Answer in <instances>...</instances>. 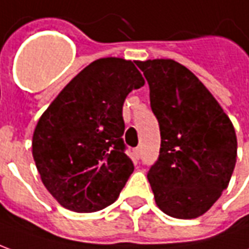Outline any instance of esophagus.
<instances>
[{
  "label": "esophagus",
  "mask_w": 249,
  "mask_h": 249,
  "mask_svg": "<svg viewBox=\"0 0 249 249\" xmlns=\"http://www.w3.org/2000/svg\"><path fill=\"white\" fill-rule=\"evenodd\" d=\"M133 156H135L136 160H139V159H140V156H141V149H140V148H139V146H137V148H135V149H133Z\"/></svg>",
  "instance_id": "1"
}]
</instances>
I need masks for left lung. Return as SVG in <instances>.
I'll use <instances>...</instances> for the list:
<instances>
[{
	"instance_id": "obj_1",
	"label": "left lung",
	"mask_w": 249,
	"mask_h": 249,
	"mask_svg": "<svg viewBox=\"0 0 249 249\" xmlns=\"http://www.w3.org/2000/svg\"><path fill=\"white\" fill-rule=\"evenodd\" d=\"M161 144L148 180L159 208L176 219L205 213L228 187L236 164L233 125L203 82L173 60L137 61Z\"/></svg>"
}]
</instances>
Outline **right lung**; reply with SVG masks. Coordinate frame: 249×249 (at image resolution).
I'll list each match as a JSON object with an SVG mask.
<instances>
[{"instance_id": "obj_1", "label": "right lung", "mask_w": 249, "mask_h": 249, "mask_svg": "<svg viewBox=\"0 0 249 249\" xmlns=\"http://www.w3.org/2000/svg\"><path fill=\"white\" fill-rule=\"evenodd\" d=\"M144 78L132 61L100 58L82 69L41 116L33 157L64 208L96 212L119 197L133 172L125 155L123 105Z\"/></svg>"}]
</instances>
